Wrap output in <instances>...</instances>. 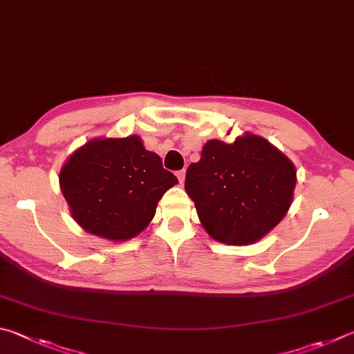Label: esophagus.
I'll use <instances>...</instances> for the list:
<instances>
[{"label": "esophagus", "mask_w": 354, "mask_h": 354, "mask_svg": "<svg viewBox=\"0 0 354 354\" xmlns=\"http://www.w3.org/2000/svg\"><path fill=\"white\" fill-rule=\"evenodd\" d=\"M185 176H187V171H185V169L178 171V172H177V178H178V182L183 183V182H185Z\"/></svg>", "instance_id": "1"}]
</instances>
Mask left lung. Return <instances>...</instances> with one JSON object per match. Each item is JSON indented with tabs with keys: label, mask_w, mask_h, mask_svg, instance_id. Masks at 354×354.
I'll use <instances>...</instances> for the list:
<instances>
[{
	"label": "left lung",
	"mask_w": 354,
	"mask_h": 354,
	"mask_svg": "<svg viewBox=\"0 0 354 354\" xmlns=\"http://www.w3.org/2000/svg\"><path fill=\"white\" fill-rule=\"evenodd\" d=\"M292 161L259 135L244 133L233 142L209 140L191 163L185 191L213 239L249 245L280 224L294 199Z\"/></svg>",
	"instance_id": "1"
}]
</instances>
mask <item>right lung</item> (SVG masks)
Returning a JSON list of instances; mask_svg holds the SVG:
<instances>
[{
  "instance_id": "obj_1",
  "label": "right lung",
  "mask_w": 354,
  "mask_h": 354,
  "mask_svg": "<svg viewBox=\"0 0 354 354\" xmlns=\"http://www.w3.org/2000/svg\"><path fill=\"white\" fill-rule=\"evenodd\" d=\"M59 183L85 232L122 243L151 224L158 201L178 180L138 135H130L86 141L62 166Z\"/></svg>"
}]
</instances>
